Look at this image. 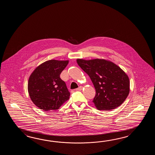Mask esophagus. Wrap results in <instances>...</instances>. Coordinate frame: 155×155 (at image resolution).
Instances as JSON below:
<instances>
[{"label": "esophagus", "instance_id": "esophagus-1", "mask_svg": "<svg viewBox=\"0 0 155 155\" xmlns=\"http://www.w3.org/2000/svg\"><path fill=\"white\" fill-rule=\"evenodd\" d=\"M82 89V86H80V87H79L78 89H76V91H81V90Z\"/></svg>", "mask_w": 155, "mask_h": 155}]
</instances>
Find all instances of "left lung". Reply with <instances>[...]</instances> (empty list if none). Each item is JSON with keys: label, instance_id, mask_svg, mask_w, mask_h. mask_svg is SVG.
<instances>
[{"label": "left lung", "instance_id": "left-lung-1", "mask_svg": "<svg viewBox=\"0 0 155 155\" xmlns=\"http://www.w3.org/2000/svg\"><path fill=\"white\" fill-rule=\"evenodd\" d=\"M77 63L92 81L96 90L92 102L99 110L109 111L121 105L130 92V80L119 66L105 59H78Z\"/></svg>", "mask_w": 155, "mask_h": 155}]
</instances>
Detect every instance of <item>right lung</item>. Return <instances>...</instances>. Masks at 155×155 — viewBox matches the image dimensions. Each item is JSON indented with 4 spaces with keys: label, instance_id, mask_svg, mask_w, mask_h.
<instances>
[{
    "label": "right lung",
    "instance_id": "obj_1",
    "mask_svg": "<svg viewBox=\"0 0 155 155\" xmlns=\"http://www.w3.org/2000/svg\"><path fill=\"white\" fill-rule=\"evenodd\" d=\"M68 60H50L34 70L28 80V90L33 103L45 111L56 110L69 99L70 92L60 75Z\"/></svg>",
    "mask_w": 155,
    "mask_h": 155
}]
</instances>
